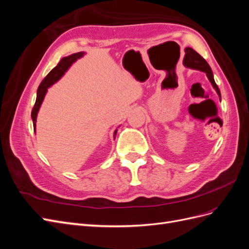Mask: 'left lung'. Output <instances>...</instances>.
I'll list each match as a JSON object with an SVG mask.
<instances>
[{
	"instance_id": "left-lung-1",
	"label": "left lung",
	"mask_w": 249,
	"mask_h": 249,
	"mask_svg": "<svg viewBox=\"0 0 249 249\" xmlns=\"http://www.w3.org/2000/svg\"><path fill=\"white\" fill-rule=\"evenodd\" d=\"M185 53H186V54H185V57H184V65L186 67H189V69L197 70V71L206 72L209 81L211 82V84H212V86L216 90V92H217L218 96H219V99L221 101L220 90H219V88H218V86L216 85L214 77H213L212 70H211V67L208 64V62L198 54L197 52H195L191 48H186Z\"/></svg>"
}]
</instances>
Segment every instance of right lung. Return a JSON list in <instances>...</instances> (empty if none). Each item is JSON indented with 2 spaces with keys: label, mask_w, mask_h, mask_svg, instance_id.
<instances>
[{
  "label": "right lung",
  "mask_w": 249,
  "mask_h": 249,
  "mask_svg": "<svg viewBox=\"0 0 249 249\" xmlns=\"http://www.w3.org/2000/svg\"><path fill=\"white\" fill-rule=\"evenodd\" d=\"M85 53L84 52H79L76 53V54H72L71 56H67L62 58L60 60V62L57 64L56 67H54L49 73L48 76L43 79V81L40 83V85L37 89V96H36V102L35 105L33 107L32 113H31V116H32V120H33V126H34V130H35V126H36V118H37V113L39 111V108L41 106V104L43 102L44 96H46V93L48 91V88L50 86H52L54 83H56L60 78H61L64 72L70 69L71 65L74 62L77 61V60L81 57H83ZM117 130L114 132V137L116 135Z\"/></svg>",
  "instance_id": "add662e5"
}]
</instances>
